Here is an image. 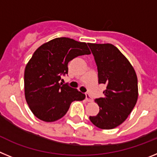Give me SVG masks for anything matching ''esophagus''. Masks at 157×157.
Masks as SVG:
<instances>
[{
    "label": "esophagus",
    "instance_id": "obj_1",
    "mask_svg": "<svg viewBox=\"0 0 157 157\" xmlns=\"http://www.w3.org/2000/svg\"><path fill=\"white\" fill-rule=\"evenodd\" d=\"M86 101H88V102H90V101H93V98H91V96L89 94H86Z\"/></svg>",
    "mask_w": 157,
    "mask_h": 157
}]
</instances>
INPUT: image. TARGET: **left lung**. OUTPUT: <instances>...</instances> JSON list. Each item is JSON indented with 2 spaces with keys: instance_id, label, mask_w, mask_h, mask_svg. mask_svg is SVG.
I'll return each mask as SVG.
<instances>
[{
  "instance_id": "8db88e82",
  "label": "left lung",
  "mask_w": 157,
  "mask_h": 157,
  "mask_svg": "<svg viewBox=\"0 0 157 157\" xmlns=\"http://www.w3.org/2000/svg\"><path fill=\"white\" fill-rule=\"evenodd\" d=\"M98 71V83L107 86L104 98L95 100L100 111L90 116L94 125L110 130L127 120L138 97V78L131 63L112 44L88 43Z\"/></svg>"
}]
</instances>
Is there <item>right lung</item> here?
Returning a JSON list of instances; mask_svg holds the SVG:
<instances>
[{"label":"right lung","instance_id":"right-lung-1","mask_svg":"<svg viewBox=\"0 0 157 157\" xmlns=\"http://www.w3.org/2000/svg\"><path fill=\"white\" fill-rule=\"evenodd\" d=\"M90 53L86 43L68 37H56L36 49L25 67L24 94L37 119L56 121L66 114L72 101L85 99V94L59 81L68 72L69 61Z\"/></svg>","mask_w":157,"mask_h":157}]
</instances>
